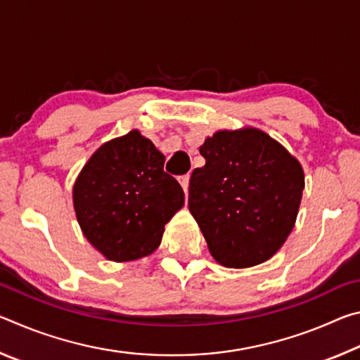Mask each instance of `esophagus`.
I'll list each match as a JSON object with an SVG mask.
<instances>
[{
    "mask_svg": "<svg viewBox=\"0 0 360 360\" xmlns=\"http://www.w3.org/2000/svg\"><path fill=\"white\" fill-rule=\"evenodd\" d=\"M188 182H191V174H184L179 178V184L182 186V191L186 193L188 192Z\"/></svg>",
    "mask_w": 360,
    "mask_h": 360,
    "instance_id": "esophagus-1",
    "label": "esophagus"
}]
</instances>
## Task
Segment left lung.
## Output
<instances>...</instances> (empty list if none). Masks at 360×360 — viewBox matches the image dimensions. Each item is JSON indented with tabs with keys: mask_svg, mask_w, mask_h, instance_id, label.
<instances>
[{
	"mask_svg": "<svg viewBox=\"0 0 360 360\" xmlns=\"http://www.w3.org/2000/svg\"><path fill=\"white\" fill-rule=\"evenodd\" d=\"M205 167L188 184V210L212 257L229 268L259 265L294 229L303 169L266 133L217 131L200 148Z\"/></svg>",
	"mask_w": 360,
	"mask_h": 360,
	"instance_id": "left-lung-1",
	"label": "left lung"
}]
</instances>
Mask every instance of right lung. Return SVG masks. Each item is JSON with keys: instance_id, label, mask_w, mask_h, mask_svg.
<instances>
[{"instance_id": "right-lung-1", "label": "right lung", "mask_w": 360, "mask_h": 360, "mask_svg": "<svg viewBox=\"0 0 360 360\" xmlns=\"http://www.w3.org/2000/svg\"><path fill=\"white\" fill-rule=\"evenodd\" d=\"M165 155L133 130L95 152L72 188L85 238L106 259L129 262L154 252L184 192L163 172Z\"/></svg>"}]
</instances>
